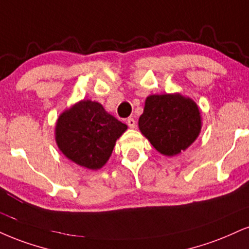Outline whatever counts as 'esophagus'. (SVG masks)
<instances>
[{
  "mask_svg": "<svg viewBox=\"0 0 249 249\" xmlns=\"http://www.w3.org/2000/svg\"><path fill=\"white\" fill-rule=\"evenodd\" d=\"M126 123H127V125H128V126H130L131 128H134V127H136V125H137L136 121H134L133 118H131V117H130V118H127Z\"/></svg>",
  "mask_w": 249,
  "mask_h": 249,
  "instance_id": "esophagus-1",
  "label": "esophagus"
}]
</instances>
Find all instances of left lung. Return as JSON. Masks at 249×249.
I'll list each match as a JSON object with an SVG mask.
<instances>
[{
  "label": "left lung",
  "instance_id": "left-lung-1",
  "mask_svg": "<svg viewBox=\"0 0 249 249\" xmlns=\"http://www.w3.org/2000/svg\"><path fill=\"white\" fill-rule=\"evenodd\" d=\"M139 130L167 157L185 151L199 136L202 118L198 107L181 94L151 95L146 98Z\"/></svg>",
  "mask_w": 249,
  "mask_h": 249
}]
</instances>
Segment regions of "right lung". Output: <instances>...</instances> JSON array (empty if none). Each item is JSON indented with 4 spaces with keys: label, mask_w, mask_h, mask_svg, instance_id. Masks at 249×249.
I'll list each match as a JSON object with an SVG mask.
<instances>
[{
    "label": "right lung",
    "mask_w": 249,
    "mask_h": 249,
    "mask_svg": "<svg viewBox=\"0 0 249 249\" xmlns=\"http://www.w3.org/2000/svg\"><path fill=\"white\" fill-rule=\"evenodd\" d=\"M127 126L90 100L77 102L59 116L55 142L66 158L88 169H100L109 160L116 140Z\"/></svg>",
    "instance_id": "obj_1"
}]
</instances>
